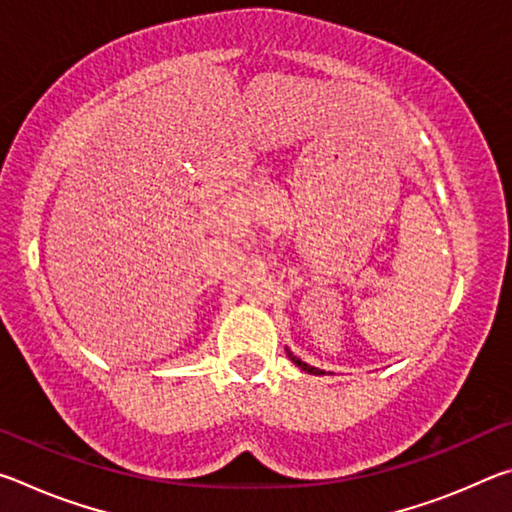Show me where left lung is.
<instances>
[{"label": "left lung", "instance_id": "1", "mask_svg": "<svg viewBox=\"0 0 512 512\" xmlns=\"http://www.w3.org/2000/svg\"><path fill=\"white\" fill-rule=\"evenodd\" d=\"M287 357H289L293 363H296V366H298L302 372H307V375H325V370H318V368H314V366H309V363H305L302 359L293 357L291 350H287Z\"/></svg>", "mask_w": 512, "mask_h": 512}]
</instances>
